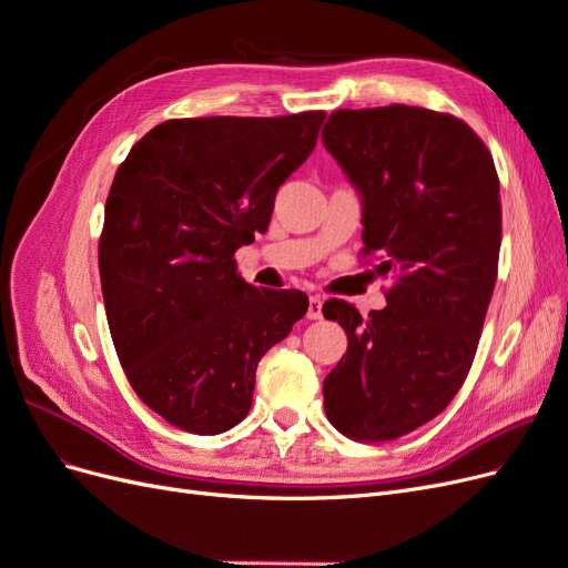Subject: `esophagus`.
<instances>
[{"mask_svg": "<svg viewBox=\"0 0 568 568\" xmlns=\"http://www.w3.org/2000/svg\"><path fill=\"white\" fill-rule=\"evenodd\" d=\"M307 320H322V296L313 294L311 301H307V313H305Z\"/></svg>", "mask_w": 568, "mask_h": 568, "instance_id": "34e87169", "label": "esophagus"}]
</instances>
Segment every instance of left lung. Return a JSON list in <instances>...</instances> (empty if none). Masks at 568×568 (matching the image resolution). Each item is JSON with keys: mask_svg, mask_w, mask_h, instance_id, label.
Segmentation results:
<instances>
[{"mask_svg": "<svg viewBox=\"0 0 568 568\" xmlns=\"http://www.w3.org/2000/svg\"><path fill=\"white\" fill-rule=\"evenodd\" d=\"M322 142L363 194L359 253L393 282L369 317L324 303L348 336L324 412L348 438L390 440L438 417L471 369L500 261V180L464 120L419 106L334 111Z\"/></svg>", "mask_w": 568, "mask_h": 568, "instance_id": "1", "label": "left lung"}]
</instances>
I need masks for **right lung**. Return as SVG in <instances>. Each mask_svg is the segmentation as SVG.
Here are the masks:
<instances>
[{"label":"right lung","mask_w":568,"mask_h":568,"mask_svg":"<svg viewBox=\"0 0 568 568\" xmlns=\"http://www.w3.org/2000/svg\"><path fill=\"white\" fill-rule=\"evenodd\" d=\"M324 115L165 120L118 165L99 239L109 329L140 400L182 432L242 422L257 363L307 311L303 291L242 280L234 253L267 230Z\"/></svg>","instance_id":"1"}]
</instances>
